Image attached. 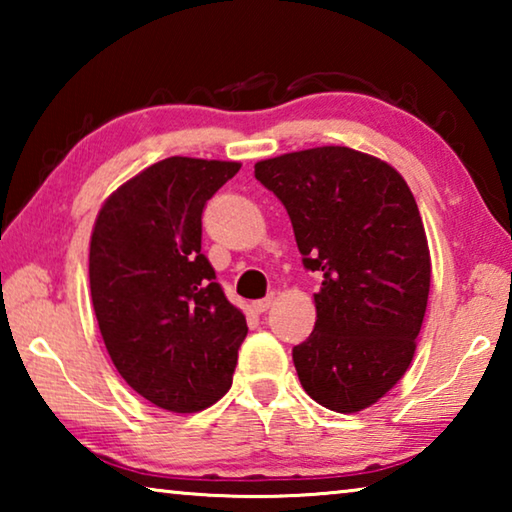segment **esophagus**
Listing matches in <instances>:
<instances>
[{"mask_svg":"<svg viewBox=\"0 0 512 512\" xmlns=\"http://www.w3.org/2000/svg\"><path fill=\"white\" fill-rule=\"evenodd\" d=\"M273 300H275V296L271 293V296H266V298H262V300H255L250 307H253L255 314H264V311H268V307L273 305Z\"/></svg>","mask_w":512,"mask_h":512,"instance_id":"1","label":"esophagus"}]
</instances>
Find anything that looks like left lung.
Wrapping results in <instances>:
<instances>
[{
  "label": "left lung",
  "mask_w": 512,
  "mask_h": 512,
  "mask_svg": "<svg viewBox=\"0 0 512 512\" xmlns=\"http://www.w3.org/2000/svg\"><path fill=\"white\" fill-rule=\"evenodd\" d=\"M287 207L309 271L316 325L293 348L300 384L336 413L381 400L409 370L431 284L418 203L391 164L350 146H316L255 164Z\"/></svg>",
  "instance_id": "1"
}]
</instances>
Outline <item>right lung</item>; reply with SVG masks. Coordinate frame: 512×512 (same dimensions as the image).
I'll return each mask as SVG.
<instances>
[{
	"instance_id": "1",
	"label": "right lung",
	"mask_w": 512,
	"mask_h": 512,
	"mask_svg": "<svg viewBox=\"0 0 512 512\" xmlns=\"http://www.w3.org/2000/svg\"><path fill=\"white\" fill-rule=\"evenodd\" d=\"M239 162L160 160L112 192L90 239V293L103 343L126 384L173 413L230 391L246 316L201 253L205 203Z\"/></svg>"
}]
</instances>
